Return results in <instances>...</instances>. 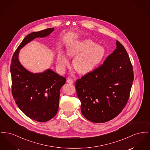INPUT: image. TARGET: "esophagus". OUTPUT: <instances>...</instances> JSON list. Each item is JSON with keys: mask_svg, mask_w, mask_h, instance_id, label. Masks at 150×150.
<instances>
[{"mask_svg": "<svg viewBox=\"0 0 150 150\" xmlns=\"http://www.w3.org/2000/svg\"><path fill=\"white\" fill-rule=\"evenodd\" d=\"M67 82L70 83V84H73L74 83V81L71 79L68 78L67 79Z\"/></svg>", "mask_w": 150, "mask_h": 150, "instance_id": "obj_1", "label": "esophagus"}]
</instances>
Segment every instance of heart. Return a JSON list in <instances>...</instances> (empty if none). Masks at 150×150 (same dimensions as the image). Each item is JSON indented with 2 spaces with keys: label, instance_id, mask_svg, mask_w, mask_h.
<instances>
[{
  "label": "heart",
  "instance_id": "obj_1",
  "mask_svg": "<svg viewBox=\"0 0 150 150\" xmlns=\"http://www.w3.org/2000/svg\"><path fill=\"white\" fill-rule=\"evenodd\" d=\"M66 51L70 57L76 56L73 60L74 67L77 71L83 74L93 71L105 54V48L91 39L74 42L67 46ZM57 64L61 71H64L69 64V59L61 52L58 53Z\"/></svg>",
  "mask_w": 150,
  "mask_h": 150
}]
</instances>
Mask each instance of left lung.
<instances>
[{"instance_id":"8db88e82","label":"left lung","mask_w":150,"mask_h":150,"mask_svg":"<svg viewBox=\"0 0 150 150\" xmlns=\"http://www.w3.org/2000/svg\"><path fill=\"white\" fill-rule=\"evenodd\" d=\"M116 48L103 64L75 82L82 114L89 121L113 119L126 106L134 80L133 66L124 46Z\"/></svg>"}]
</instances>
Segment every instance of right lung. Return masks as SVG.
<instances>
[{"instance_id":"add662e5","label":"right lung","mask_w":150,"mask_h":150,"mask_svg":"<svg viewBox=\"0 0 150 150\" xmlns=\"http://www.w3.org/2000/svg\"><path fill=\"white\" fill-rule=\"evenodd\" d=\"M53 30L49 28L26 36L14 52L10 67L16 103L29 118L41 122L50 120L57 114L60 89L66 79L50 69L42 73L29 72L20 64L18 53L26 44L36 38L49 35Z\"/></svg>"}]
</instances>
